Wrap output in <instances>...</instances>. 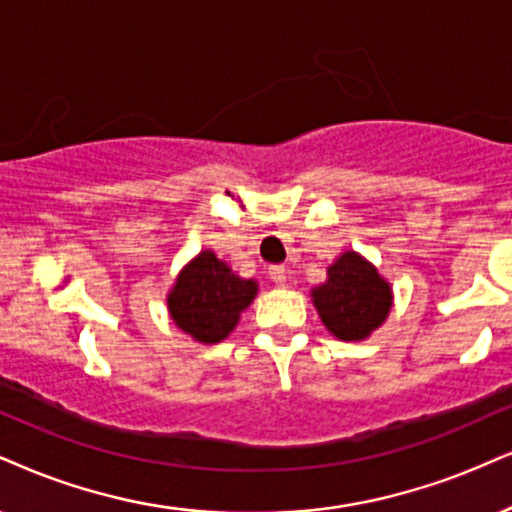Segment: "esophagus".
Masks as SVG:
<instances>
[{
	"instance_id": "esophagus-1",
	"label": "esophagus",
	"mask_w": 512,
	"mask_h": 512,
	"mask_svg": "<svg viewBox=\"0 0 512 512\" xmlns=\"http://www.w3.org/2000/svg\"><path fill=\"white\" fill-rule=\"evenodd\" d=\"M268 275H270V280H273L275 285H280V287L287 282V270H285V266H270Z\"/></svg>"
}]
</instances>
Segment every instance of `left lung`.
I'll list each match as a JSON object with an SVG mask.
<instances>
[{"instance_id":"1","label":"left lung","mask_w":512,"mask_h":512,"mask_svg":"<svg viewBox=\"0 0 512 512\" xmlns=\"http://www.w3.org/2000/svg\"><path fill=\"white\" fill-rule=\"evenodd\" d=\"M311 299L327 332L342 342L368 339L394 306V292L380 270L351 249L327 266V280L311 289Z\"/></svg>"}]
</instances>
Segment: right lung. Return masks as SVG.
Here are the masks:
<instances>
[{
  "mask_svg": "<svg viewBox=\"0 0 512 512\" xmlns=\"http://www.w3.org/2000/svg\"><path fill=\"white\" fill-rule=\"evenodd\" d=\"M258 294V282L239 277L211 249L199 251L166 294L168 315L199 344H218L235 330Z\"/></svg>",
  "mask_w": 512,
  "mask_h": 512,
  "instance_id": "obj_1",
  "label": "right lung"
}]
</instances>
